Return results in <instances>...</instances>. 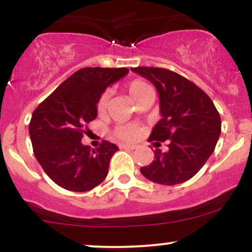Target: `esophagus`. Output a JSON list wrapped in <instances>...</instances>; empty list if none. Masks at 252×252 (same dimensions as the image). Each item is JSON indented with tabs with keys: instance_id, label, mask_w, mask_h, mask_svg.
<instances>
[{
	"instance_id": "1",
	"label": "esophagus",
	"mask_w": 252,
	"mask_h": 252,
	"mask_svg": "<svg viewBox=\"0 0 252 252\" xmlns=\"http://www.w3.org/2000/svg\"><path fill=\"white\" fill-rule=\"evenodd\" d=\"M120 147L122 149H130V150H134L136 148L135 144H121Z\"/></svg>"
}]
</instances>
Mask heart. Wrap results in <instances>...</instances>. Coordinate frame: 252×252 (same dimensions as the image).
Listing matches in <instances>:
<instances>
[{"label":"heart","instance_id":"obj_1","mask_svg":"<svg viewBox=\"0 0 252 252\" xmlns=\"http://www.w3.org/2000/svg\"><path fill=\"white\" fill-rule=\"evenodd\" d=\"M147 90H150V88L147 85L146 83L142 82V80H132L131 83H129L128 85V92L129 96L132 98V99H136L140 94H142L143 92H146ZM108 92L103 94L100 96L99 100L97 103V110L98 111H103L105 109L106 103H108ZM115 134L118 138L123 141H134L136 137H137L138 131L135 126H117L116 130H115Z\"/></svg>","mask_w":252,"mask_h":252}]
</instances>
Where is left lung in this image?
<instances>
[{"mask_svg": "<svg viewBox=\"0 0 252 252\" xmlns=\"http://www.w3.org/2000/svg\"><path fill=\"white\" fill-rule=\"evenodd\" d=\"M158 90L161 120L150 141H168V150L155 149V160L141 173L156 184H182L193 178L216 148L221 131L219 112L200 88L175 72L160 67H134Z\"/></svg>", "mask_w": 252, "mask_h": 252, "instance_id": "8db88e82", "label": "left lung"}]
</instances>
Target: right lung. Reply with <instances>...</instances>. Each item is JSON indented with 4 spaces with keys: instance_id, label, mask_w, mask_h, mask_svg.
Returning a JSON list of instances; mask_svg holds the SVG:
<instances>
[{
    "instance_id": "add662e5",
    "label": "right lung",
    "mask_w": 252,
    "mask_h": 252,
    "mask_svg": "<svg viewBox=\"0 0 252 252\" xmlns=\"http://www.w3.org/2000/svg\"><path fill=\"white\" fill-rule=\"evenodd\" d=\"M129 73L126 67H85L59 85L34 110L30 136L37 162L58 186L86 192L104 181L116 144L84 146L86 124L97 117V103L106 88Z\"/></svg>"
}]
</instances>
